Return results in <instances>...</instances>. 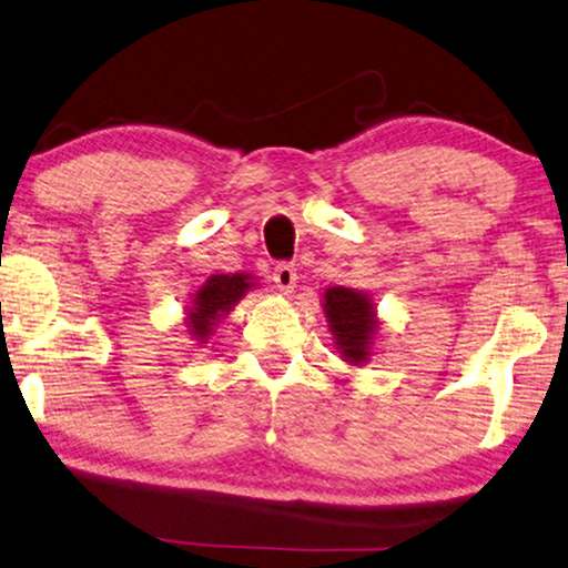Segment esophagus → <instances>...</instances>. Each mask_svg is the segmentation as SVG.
Here are the masks:
<instances>
[{"mask_svg": "<svg viewBox=\"0 0 568 568\" xmlns=\"http://www.w3.org/2000/svg\"><path fill=\"white\" fill-rule=\"evenodd\" d=\"M274 284L276 290H282L284 294L294 292V286H297V268H294L292 263H276Z\"/></svg>", "mask_w": 568, "mask_h": 568, "instance_id": "esophagus-1", "label": "esophagus"}]
</instances>
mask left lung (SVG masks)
I'll return each instance as SVG.
<instances>
[{"label": "left lung", "instance_id": "1", "mask_svg": "<svg viewBox=\"0 0 568 568\" xmlns=\"http://www.w3.org/2000/svg\"><path fill=\"white\" fill-rule=\"evenodd\" d=\"M375 307L367 300V294L346 290V286H333L325 290V317H328L333 336L341 354L352 362H367L369 344L375 336L377 321Z\"/></svg>", "mask_w": 568, "mask_h": 568}]
</instances>
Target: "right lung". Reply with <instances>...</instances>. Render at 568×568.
Instances as JSON below:
<instances>
[{
    "label": "right lung",
    "instance_id": "obj_1",
    "mask_svg": "<svg viewBox=\"0 0 568 568\" xmlns=\"http://www.w3.org/2000/svg\"><path fill=\"white\" fill-rule=\"evenodd\" d=\"M251 290V276L243 274H220L212 276L201 286V292L193 300V310L189 313V328L193 338H206L212 333V325L222 313H230V307ZM206 344V341H201Z\"/></svg>",
    "mask_w": 568,
    "mask_h": 568
}]
</instances>
